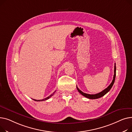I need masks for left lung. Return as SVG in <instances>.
<instances>
[{"mask_svg": "<svg viewBox=\"0 0 132 132\" xmlns=\"http://www.w3.org/2000/svg\"><path fill=\"white\" fill-rule=\"evenodd\" d=\"M116 63H114V75H113V80L111 82V83L110 84V85L108 86L106 88H105V89H104L103 90H102V92H101L97 94H86L85 93L82 92V91H81L78 88V87L77 86V88L78 91L80 93L83 95L84 96L88 98H90V99H96V98H98L102 97L103 96H104L105 94H106L107 93L109 92L111 88H112L114 82V80H115V78H116Z\"/></svg>", "mask_w": 132, "mask_h": 132, "instance_id": "1", "label": "left lung"}]
</instances>
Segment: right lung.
I'll use <instances>...</instances> for the list:
<instances>
[{"instance_id":"add662e5","label":"right lung","mask_w":132,"mask_h":132,"mask_svg":"<svg viewBox=\"0 0 132 132\" xmlns=\"http://www.w3.org/2000/svg\"><path fill=\"white\" fill-rule=\"evenodd\" d=\"M55 91L54 92L53 94H52L51 95H50L49 96L47 97L46 98H44V99H43V100H35V99H32V100H34V101H45V100H47L49 99L51 96H52L54 94V93H55Z\"/></svg>"}]
</instances>
